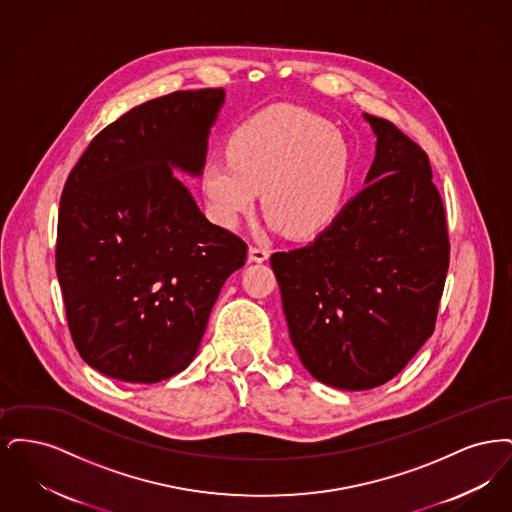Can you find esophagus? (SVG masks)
Instances as JSON below:
<instances>
[{
    "mask_svg": "<svg viewBox=\"0 0 512 512\" xmlns=\"http://www.w3.org/2000/svg\"><path fill=\"white\" fill-rule=\"evenodd\" d=\"M247 259H249V263H265L268 259V251L263 249V247L251 245L249 253H247Z\"/></svg>",
    "mask_w": 512,
    "mask_h": 512,
    "instance_id": "34e87169",
    "label": "esophagus"
}]
</instances>
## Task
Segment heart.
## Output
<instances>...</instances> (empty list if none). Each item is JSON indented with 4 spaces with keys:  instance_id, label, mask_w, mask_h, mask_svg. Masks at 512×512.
Segmentation results:
<instances>
[{
    "instance_id": "1",
    "label": "heart",
    "mask_w": 512,
    "mask_h": 512,
    "mask_svg": "<svg viewBox=\"0 0 512 512\" xmlns=\"http://www.w3.org/2000/svg\"><path fill=\"white\" fill-rule=\"evenodd\" d=\"M228 161L201 171L207 207L222 226L249 215L261 194L268 226L309 238L340 215L351 184L353 153L340 128L311 111L274 107L238 126Z\"/></svg>"
}]
</instances>
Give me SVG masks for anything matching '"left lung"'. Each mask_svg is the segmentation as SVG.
<instances>
[{
    "label": "left lung",
    "mask_w": 512,
    "mask_h": 512,
    "mask_svg": "<svg viewBox=\"0 0 512 512\" xmlns=\"http://www.w3.org/2000/svg\"><path fill=\"white\" fill-rule=\"evenodd\" d=\"M363 119L376 136L365 188L311 244L270 257L301 365L347 391L386 384L432 336L449 267L428 155L390 121Z\"/></svg>",
    "instance_id": "obj_1"
}]
</instances>
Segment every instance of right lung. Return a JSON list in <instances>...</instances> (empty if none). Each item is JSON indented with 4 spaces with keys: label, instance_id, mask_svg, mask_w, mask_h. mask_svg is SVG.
<instances>
[{
    "label": "right lung",
    "instance_id": "add662e5",
    "mask_svg": "<svg viewBox=\"0 0 512 512\" xmlns=\"http://www.w3.org/2000/svg\"><path fill=\"white\" fill-rule=\"evenodd\" d=\"M222 88L151 99L103 128L59 205L55 265L86 365L132 384L194 361L226 278L247 245L205 219L172 171L201 176Z\"/></svg>",
    "mask_w": 512,
    "mask_h": 512
}]
</instances>
